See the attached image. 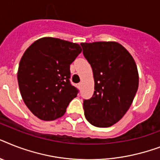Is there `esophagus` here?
Listing matches in <instances>:
<instances>
[{
  "label": "esophagus",
  "instance_id": "1",
  "mask_svg": "<svg viewBox=\"0 0 160 160\" xmlns=\"http://www.w3.org/2000/svg\"><path fill=\"white\" fill-rule=\"evenodd\" d=\"M81 85H82V84H81V83H79V84H77V87L80 89V88H81Z\"/></svg>",
  "mask_w": 160,
  "mask_h": 160
}]
</instances>
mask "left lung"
I'll return each mask as SVG.
<instances>
[{
  "instance_id": "left-lung-1",
  "label": "left lung",
  "mask_w": 160,
  "mask_h": 160,
  "mask_svg": "<svg viewBox=\"0 0 160 160\" xmlns=\"http://www.w3.org/2000/svg\"><path fill=\"white\" fill-rule=\"evenodd\" d=\"M93 70L94 92L84 99V116L97 127L117 123L131 107L139 85V75L129 52L116 42L80 43Z\"/></svg>"
}]
</instances>
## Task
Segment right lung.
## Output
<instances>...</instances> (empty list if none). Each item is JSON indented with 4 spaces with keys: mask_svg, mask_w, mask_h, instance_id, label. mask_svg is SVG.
I'll use <instances>...</instances> for the list:
<instances>
[{
    "mask_svg": "<svg viewBox=\"0 0 160 160\" xmlns=\"http://www.w3.org/2000/svg\"><path fill=\"white\" fill-rule=\"evenodd\" d=\"M79 44L42 38L24 52L18 69L22 98L33 115L43 121L61 118L79 92L71 84L70 65L81 52Z\"/></svg>",
    "mask_w": 160,
    "mask_h": 160,
    "instance_id": "add662e5",
    "label": "right lung"
}]
</instances>
